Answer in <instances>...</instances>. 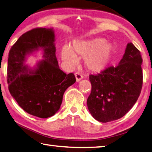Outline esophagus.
Instances as JSON below:
<instances>
[{"instance_id":"34e87169","label":"esophagus","mask_w":152,"mask_h":152,"mask_svg":"<svg viewBox=\"0 0 152 152\" xmlns=\"http://www.w3.org/2000/svg\"><path fill=\"white\" fill-rule=\"evenodd\" d=\"M75 76L77 82L80 81L82 79V78H83V76H82V75L80 73H79V72H77V73H75Z\"/></svg>"}]
</instances>
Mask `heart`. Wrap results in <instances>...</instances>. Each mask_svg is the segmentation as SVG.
Segmentation results:
<instances>
[{
    "instance_id": "obj_1",
    "label": "heart",
    "mask_w": 152,
    "mask_h": 152,
    "mask_svg": "<svg viewBox=\"0 0 152 152\" xmlns=\"http://www.w3.org/2000/svg\"><path fill=\"white\" fill-rule=\"evenodd\" d=\"M115 47L103 38H95L73 42L70 48L64 47L61 57L66 63L73 65L75 57L83 58L86 68L95 73H102L108 68L113 60Z\"/></svg>"
}]
</instances>
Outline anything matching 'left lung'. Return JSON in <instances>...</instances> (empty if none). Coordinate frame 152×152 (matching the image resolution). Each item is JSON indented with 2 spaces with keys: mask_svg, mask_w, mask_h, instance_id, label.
Masks as SVG:
<instances>
[{
  "mask_svg": "<svg viewBox=\"0 0 152 152\" xmlns=\"http://www.w3.org/2000/svg\"><path fill=\"white\" fill-rule=\"evenodd\" d=\"M142 61L140 50L129 42L116 67L110 66L101 74L89 76L91 92L87 104L93 118L107 123L131 110L142 90Z\"/></svg>",
  "mask_w": 152,
  "mask_h": 152,
  "instance_id": "left-lung-1",
  "label": "left lung"
}]
</instances>
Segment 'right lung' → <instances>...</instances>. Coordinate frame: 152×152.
Segmentation results:
<instances>
[{"instance_id":"add662e5","label":"right lung","mask_w":152,"mask_h":152,"mask_svg":"<svg viewBox=\"0 0 152 152\" xmlns=\"http://www.w3.org/2000/svg\"><path fill=\"white\" fill-rule=\"evenodd\" d=\"M53 28H37L19 37L10 50L8 83L12 97L26 113L40 118L54 115L61 107L66 89L76 81L73 73L61 70L55 55ZM42 51L43 59L26 65L30 55Z\"/></svg>"}]
</instances>
